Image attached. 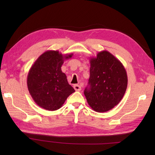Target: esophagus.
Listing matches in <instances>:
<instances>
[{
  "instance_id": "1",
  "label": "esophagus",
  "mask_w": 155,
  "mask_h": 155,
  "mask_svg": "<svg viewBox=\"0 0 155 155\" xmlns=\"http://www.w3.org/2000/svg\"><path fill=\"white\" fill-rule=\"evenodd\" d=\"M73 87H74V90H75L76 91H81V87L80 86V85H78V84H74V86H73Z\"/></svg>"
}]
</instances>
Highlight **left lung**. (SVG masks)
I'll return each mask as SVG.
<instances>
[{"instance_id": "1", "label": "left lung", "mask_w": 155, "mask_h": 155, "mask_svg": "<svg viewBox=\"0 0 155 155\" xmlns=\"http://www.w3.org/2000/svg\"><path fill=\"white\" fill-rule=\"evenodd\" d=\"M89 87L84 91L89 106L98 113L111 110L126 92L128 78L123 64L107 51L90 58Z\"/></svg>"}]
</instances>
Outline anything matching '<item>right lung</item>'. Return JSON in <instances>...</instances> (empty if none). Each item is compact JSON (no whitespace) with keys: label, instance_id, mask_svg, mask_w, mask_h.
Segmentation results:
<instances>
[{"label":"right lung","instance_id":"obj_1","mask_svg":"<svg viewBox=\"0 0 155 155\" xmlns=\"http://www.w3.org/2000/svg\"><path fill=\"white\" fill-rule=\"evenodd\" d=\"M72 55L62 54L58 51H47L32 65L27 76V87L38 106L47 110H57L75 91L61 71L64 60Z\"/></svg>","mask_w":155,"mask_h":155}]
</instances>
